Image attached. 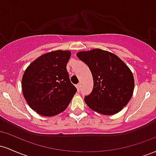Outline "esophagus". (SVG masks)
Here are the masks:
<instances>
[{"label":"esophagus","instance_id":"1","mask_svg":"<svg viewBox=\"0 0 156 156\" xmlns=\"http://www.w3.org/2000/svg\"><path fill=\"white\" fill-rule=\"evenodd\" d=\"M76 88H77V90H78V92H79L80 90V83L77 84V85H76Z\"/></svg>","mask_w":156,"mask_h":156}]
</instances>
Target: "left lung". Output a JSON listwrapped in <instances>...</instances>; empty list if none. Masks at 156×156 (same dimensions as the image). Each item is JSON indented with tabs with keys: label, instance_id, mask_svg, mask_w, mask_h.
I'll return each instance as SVG.
<instances>
[{
	"label": "left lung",
	"instance_id": "obj_1",
	"mask_svg": "<svg viewBox=\"0 0 156 156\" xmlns=\"http://www.w3.org/2000/svg\"><path fill=\"white\" fill-rule=\"evenodd\" d=\"M78 58L87 64L92 74V92L84 101L92 110L103 115L119 112L133 93L134 78L130 68L111 52L95 48L80 51Z\"/></svg>",
	"mask_w": 156,
	"mask_h": 156
}]
</instances>
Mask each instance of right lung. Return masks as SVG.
Listing matches in <instances>:
<instances>
[{"label": "right lung", "instance_id": "1", "mask_svg": "<svg viewBox=\"0 0 156 156\" xmlns=\"http://www.w3.org/2000/svg\"><path fill=\"white\" fill-rule=\"evenodd\" d=\"M69 51H54L40 55L29 64L22 78L24 98L31 108L44 117L64 112L77 92L71 83L67 64Z\"/></svg>", "mask_w": 156, "mask_h": 156}]
</instances>
